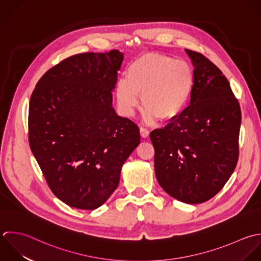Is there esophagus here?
Returning a JSON list of instances; mask_svg holds the SVG:
<instances>
[{
    "mask_svg": "<svg viewBox=\"0 0 261 261\" xmlns=\"http://www.w3.org/2000/svg\"><path fill=\"white\" fill-rule=\"evenodd\" d=\"M140 134H141L142 137L146 138V137H148V135H149V131H148V129H146L145 127H140Z\"/></svg>",
    "mask_w": 261,
    "mask_h": 261,
    "instance_id": "1",
    "label": "esophagus"
}]
</instances>
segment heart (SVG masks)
<instances>
[{
  "mask_svg": "<svg viewBox=\"0 0 261 261\" xmlns=\"http://www.w3.org/2000/svg\"><path fill=\"white\" fill-rule=\"evenodd\" d=\"M194 85L190 65L172 57L148 53L134 60L127 69L126 79L116 87L117 101L125 115H132L141 96L144 118L169 121L187 105Z\"/></svg>",
  "mask_w": 261,
  "mask_h": 261,
  "instance_id": "obj_1",
  "label": "heart"
}]
</instances>
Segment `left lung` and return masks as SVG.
Returning a JSON list of instances; mask_svg holds the SVG:
<instances>
[{
  "label": "left lung",
  "instance_id": "8db88e82",
  "mask_svg": "<svg viewBox=\"0 0 261 261\" xmlns=\"http://www.w3.org/2000/svg\"><path fill=\"white\" fill-rule=\"evenodd\" d=\"M194 66L190 105L150 133L159 184L185 203L218 194L239 158L241 109L223 72L202 54L186 49Z\"/></svg>",
  "mask_w": 261,
  "mask_h": 261
}]
</instances>
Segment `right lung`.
Here are the masks:
<instances>
[{
  "mask_svg": "<svg viewBox=\"0 0 261 261\" xmlns=\"http://www.w3.org/2000/svg\"><path fill=\"white\" fill-rule=\"evenodd\" d=\"M123 59L118 49L71 56L47 70L31 94L30 149L51 192L71 207L103 204L140 143L138 126L112 106Z\"/></svg>",
  "mask_w": 261,
  "mask_h": 261,
  "instance_id": "right-lung-1",
  "label": "right lung"
}]
</instances>
